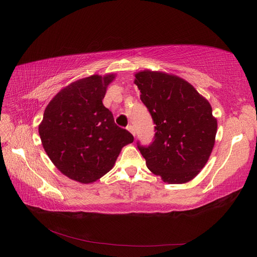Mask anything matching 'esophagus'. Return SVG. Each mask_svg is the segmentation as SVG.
Returning <instances> with one entry per match:
<instances>
[{"mask_svg": "<svg viewBox=\"0 0 257 257\" xmlns=\"http://www.w3.org/2000/svg\"><path fill=\"white\" fill-rule=\"evenodd\" d=\"M127 130H128V132H129L130 134H132L133 136H135V135H136V132H135V127H134V125L129 124L128 127H127Z\"/></svg>", "mask_w": 257, "mask_h": 257, "instance_id": "34e87169", "label": "esophagus"}]
</instances>
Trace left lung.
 <instances>
[{
    "label": "left lung",
    "mask_w": 257,
    "mask_h": 257,
    "mask_svg": "<svg viewBox=\"0 0 257 257\" xmlns=\"http://www.w3.org/2000/svg\"><path fill=\"white\" fill-rule=\"evenodd\" d=\"M140 99L156 124L155 140L138 146L149 170L169 184L194 179L215 143L216 118L194 87L176 75L143 70L135 74Z\"/></svg>",
    "instance_id": "1"
}]
</instances>
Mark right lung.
<instances>
[{
    "label": "right lung",
    "mask_w": 257,
    "mask_h": 257,
    "mask_svg": "<svg viewBox=\"0 0 257 257\" xmlns=\"http://www.w3.org/2000/svg\"><path fill=\"white\" fill-rule=\"evenodd\" d=\"M114 78V74L92 75L64 87L47 105L38 125L48 158L74 181H97L111 170L122 147L134 141L102 103Z\"/></svg>",
    "instance_id": "right-lung-1"
}]
</instances>
